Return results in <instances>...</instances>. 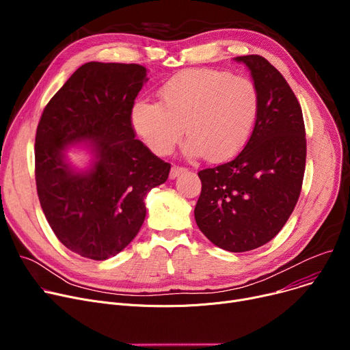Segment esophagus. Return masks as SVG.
Segmentation results:
<instances>
[{
  "instance_id": "34e87169",
  "label": "esophagus",
  "mask_w": 350,
  "mask_h": 350,
  "mask_svg": "<svg viewBox=\"0 0 350 350\" xmlns=\"http://www.w3.org/2000/svg\"><path fill=\"white\" fill-rule=\"evenodd\" d=\"M185 171H187V168H185V167L172 165V168H171V172H170V178H171V179H174V178H176L178 175H180L182 172H185Z\"/></svg>"
}]
</instances>
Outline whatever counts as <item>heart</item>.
<instances>
[{
	"label": "heart",
	"instance_id": "heart-1",
	"mask_svg": "<svg viewBox=\"0 0 350 350\" xmlns=\"http://www.w3.org/2000/svg\"><path fill=\"white\" fill-rule=\"evenodd\" d=\"M159 103L138 100L131 122L138 137L157 155H168L189 138V155L209 161L234 157L247 144L260 113L254 81L215 69L183 70L158 90Z\"/></svg>",
	"mask_w": 350,
	"mask_h": 350
}]
</instances>
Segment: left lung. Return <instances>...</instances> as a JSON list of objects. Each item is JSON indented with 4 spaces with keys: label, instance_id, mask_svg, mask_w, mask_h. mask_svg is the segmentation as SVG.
<instances>
[{
    "label": "left lung",
    "instance_id": "1",
    "mask_svg": "<svg viewBox=\"0 0 350 350\" xmlns=\"http://www.w3.org/2000/svg\"><path fill=\"white\" fill-rule=\"evenodd\" d=\"M252 72L260 113L250 139L232 161L198 172L200 232L232 253L274 239L298 202L306 159L302 110L284 76L260 55L237 56Z\"/></svg>",
    "mask_w": 350,
    "mask_h": 350
}]
</instances>
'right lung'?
<instances>
[{"instance_id": "obj_1", "label": "right lung", "mask_w": 350, "mask_h": 350, "mask_svg": "<svg viewBox=\"0 0 350 350\" xmlns=\"http://www.w3.org/2000/svg\"><path fill=\"white\" fill-rule=\"evenodd\" d=\"M135 64L89 62L49 100L35 137L36 191L51 229L66 247L106 260L127 247L146 219L144 198L168 179L171 163L135 139L134 100L147 81ZM89 140L96 162L77 174L70 143Z\"/></svg>"}]
</instances>
